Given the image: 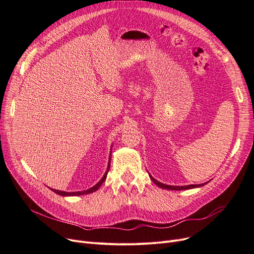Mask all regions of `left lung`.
<instances>
[{
  "label": "left lung",
  "instance_id": "8db88e82",
  "mask_svg": "<svg viewBox=\"0 0 254 254\" xmlns=\"http://www.w3.org/2000/svg\"><path fill=\"white\" fill-rule=\"evenodd\" d=\"M151 180L153 181V182L162 189H168V190H187V189H191V188H196V187H200V186H203L204 184L207 183H203V184H198V185H186V186H172V185H166V184H163V183H160L158 182V181L155 180L152 176H150Z\"/></svg>",
  "mask_w": 254,
  "mask_h": 254
}]
</instances>
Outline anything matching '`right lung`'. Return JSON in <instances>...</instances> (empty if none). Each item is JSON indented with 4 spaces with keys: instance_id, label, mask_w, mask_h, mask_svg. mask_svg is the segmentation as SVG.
Returning <instances> with one entry per match:
<instances>
[{
    "instance_id": "right-lung-1",
    "label": "right lung",
    "mask_w": 254,
    "mask_h": 254,
    "mask_svg": "<svg viewBox=\"0 0 254 254\" xmlns=\"http://www.w3.org/2000/svg\"><path fill=\"white\" fill-rule=\"evenodd\" d=\"M110 167H111V157H110V160H108V165H107V170L104 174V176L102 177V179L99 181V182L96 184L95 186H93L92 188H89L87 190H83V191H77V192H65V191H60V190H56V189H53L51 188L55 193H57V194L59 195H62V196H76V195H83V194H89V193H92V192H95L96 190H98L99 187L102 185V183L105 181L106 179V176L108 174V171H110Z\"/></svg>"
}]
</instances>
